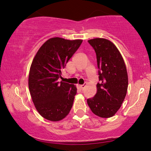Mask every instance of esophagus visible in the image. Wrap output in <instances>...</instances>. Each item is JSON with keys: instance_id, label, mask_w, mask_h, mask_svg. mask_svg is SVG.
I'll list each match as a JSON object with an SVG mask.
<instances>
[{"instance_id": "34e87169", "label": "esophagus", "mask_w": 151, "mask_h": 151, "mask_svg": "<svg viewBox=\"0 0 151 151\" xmlns=\"http://www.w3.org/2000/svg\"><path fill=\"white\" fill-rule=\"evenodd\" d=\"M86 84H84V85H79V87H80V88L81 89V90H83L84 88L85 87Z\"/></svg>"}]
</instances>
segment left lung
Segmentation results:
<instances>
[{
    "mask_svg": "<svg viewBox=\"0 0 151 151\" xmlns=\"http://www.w3.org/2000/svg\"><path fill=\"white\" fill-rule=\"evenodd\" d=\"M95 50L99 78L95 95L87 99L92 112L102 118L114 116L121 108L128 88V74L122 55L113 42L103 38L88 40Z\"/></svg>",
    "mask_w": 151,
    "mask_h": 151,
    "instance_id": "1",
    "label": "left lung"
}]
</instances>
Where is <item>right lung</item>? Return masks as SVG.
Instances as JSON below:
<instances>
[{
	"label": "right lung",
	"mask_w": 151,
	"mask_h": 151,
	"mask_svg": "<svg viewBox=\"0 0 151 151\" xmlns=\"http://www.w3.org/2000/svg\"><path fill=\"white\" fill-rule=\"evenodd\" d=\"M82 42L80 39L51 38L33 58L29 75L30 94L36 109L48 121L57 122L65 119L72 108L76 86L60 83L58 79Z\"/></svg>",
	"instance_id": "add662e5"
}]
</instances>
